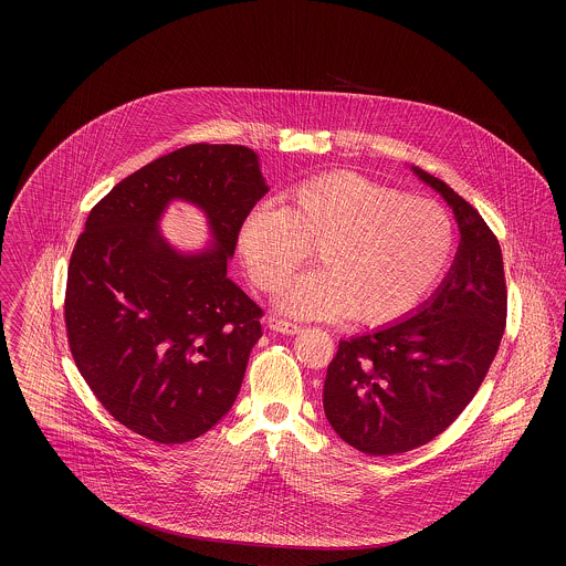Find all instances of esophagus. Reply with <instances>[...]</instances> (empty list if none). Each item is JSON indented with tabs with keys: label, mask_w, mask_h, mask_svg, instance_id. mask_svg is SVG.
Wrapping results in <instances>:
<instances>
[{
	"label": "esophagus",
	"mask_w": 566,
	"mask_h": 566,
	"mask_svg": "<svg viewBox=\"0 0 566 566\" xmlns=\"http://www.w3.org/2000/svg\"><path fill=\"white\" fill-rule=\"evenodd\" d=\"M268 326L275 333H282V335H295L301 331V326L295 323H289V321H282V318H270Z\"/></svg>",
	"instance_id": "34e87169"
}]
</instances>
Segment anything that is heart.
<instances>
[{"instance_id": "heart-1", "label": "heart", "mask_w": 566, "mask_h": 566, "mask_svg": "<svg viewBox=\"0 0 566 566\" xmlns=\"http://www.w3.org/2000/svg\"><path fill=\"white\" fill-rule=\"evenodd\" d=\"M310 245L323 268L282 291V312L388 323L431 291L450 261L454 229L437 203L335 171L295 187L284 208L256 206L238 238L243 265L263 291H277L310 259Z\"/></svg>"}]
</instances>
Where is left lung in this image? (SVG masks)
I'll list each match as a JSON object with an SVG mask.
<instances>
[{
	"label": "left lung",
	"mask_w": 566,
	"mask_h": 566,
	"mask_svg": "<svg viewBox=\"0 0 566 566\" xmlns=\"http://www.w3.org/2000/svg\"><path fill=\"white\" fill-rule=\"evenodd\" d=\"M411 171L452 208L460 243L420 307L339 342L326 369V420L369 457L403 454L446 431L482 386L507 318L503 254L484 218L443 180Z\"/></svg>",
	"instance_id": "8db88e82"
}]
</instances>
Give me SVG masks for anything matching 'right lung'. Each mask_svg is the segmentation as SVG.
<instances>
[{
  "instance_id": "obj_1",
  "label": "right lung",
  "mask_w": 566,
  "mask_h": 566,
  "mask_svg": "<svg viewBox=\"0 0 566 566\" xmlns=\"http://www.w3.org/2000/svg\"><path fill=\"white\" fill-rule=\"evenodd\" d=\"M268 190L254 150L192 144L144 165L91 210L67 270V339L93 395L129 431L187 443L235 403L263 310L227 263ZM171 200L207 216L208 249L185 253L161 238Z\"/></svg>"
}]
</instances>
